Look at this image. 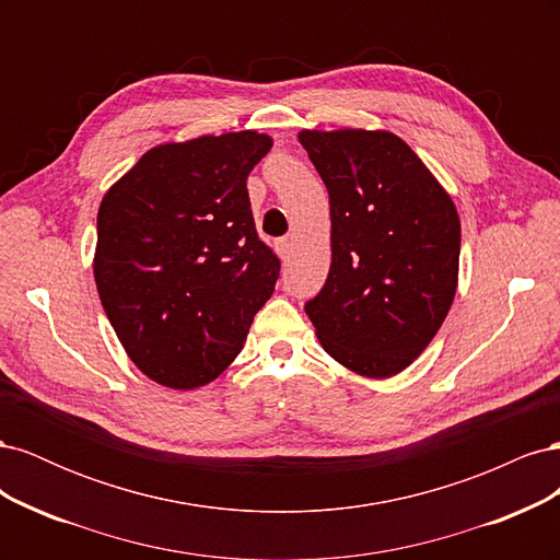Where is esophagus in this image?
I'll use <instances>...</instances> for the list:
<instances>
[{"mask_svg": "<svg viewBox=\"0 0 560 560\" xmlns=\"http://www.w3.org/2000/svg\"><path fill=\"white\" fill-rule=\"evenodd\" d=\"M292 247H294V243H292L290 238H280V241L276 243V249H278V254H280V259H282V261L290 259Z\"/></svg>", "mask_w": 560, "mask_h": 560, "instance_id": "34e87169", "label": "esophagus"}]
</instances>
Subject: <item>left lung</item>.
Here are the masks:
<instances>
[{"label":"left lung","instance_id":"8db88e82","mask_svg":"<svg viewBox=\"0 0 560 560\" xmlns=\"http://www.w3.org/2000/svg\"><path fill=\"white\" fill-rule=\"evenodd\" d=\"M329 191L331 266L306 303L336 362L366 378L409 366L457 287L460 219L416 151L387 130H301Z\"/></svg>","mask_w":560,"mask_h":560}]
</instances>
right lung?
I'll list each match as a JSON object with an SVG mask.
<instances>
[{
  "label": "right lung",
  "instance_id": "right-lung-1",
  "mask_svg": "<svg viewBox=\"0 0 560 560\" xmlns=\"http://www.w3.org/2000/svg\"><path fill=\"white\" fill-rule=\"evenodd\" d=\"M268 135H202L149 149L97 210L100 301L144 376L208 385L238 358L280 259L259 241L247 175Z\"/></svg>",
  "mask_w": 560,
  "mask_h": 560
}]
</instances>
